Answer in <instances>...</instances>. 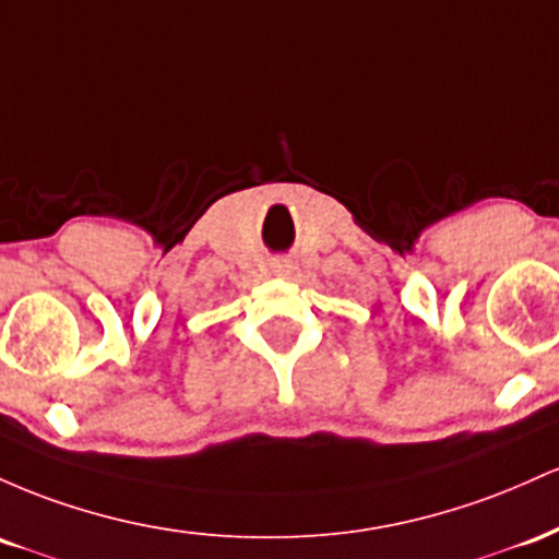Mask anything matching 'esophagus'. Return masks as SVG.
Segmentation results:
<instances>
[{"mask_svg": "<svg viewBox=\"0 0 559 559\" xmlns=\"http://www.w3.org/2000/svg\"><path fill=\"white\" fill-rule=\"evenodd\" d=\"M290 269H293V261L287 259V255H277V259H272V272L280 274V277H285Z\"/></svg>", "mask_w": 559, "mask_h": 559, "instance_id": "obj_1", "label": "esophagus"}]
</instances>
